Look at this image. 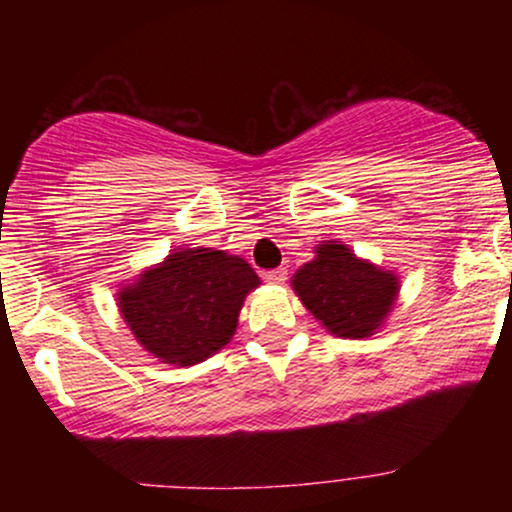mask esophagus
I'll return each instance as SVG.
<instances>
[{
	"label": "esophagus",
	"mask_w": 512,
	"mask_h": 512,
	"mask_svg": "<svg viewBox=\"0 0 512 512\" xmlns=\"http://www.w3.org/2000/svg\"><path fill=\"white\" fill-rule=\"evenodd\" d=\"M286 276H289V269H286V267L269 269V272H264V279H267L269 284H284Z\"/></svg>",
	"instance_id": "esophagus-1"
}]
</instances>
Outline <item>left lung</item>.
<instances>
[{"label":"left lung","instance_id":"left-lung-1","mask_svg":"<svg viewBox=\"0 0 512 512\" xmlns=\"http://www.w3.org/2000/svg\"><path fill=\"white\" fill-rule=\"evenodd\" d=\"M305 308L339 337H368L390 313L397 276L354 257L346 245L327 240L313 262L293 276Z\"/></svg>","mask_w":512,"mask_h":512}]
</instances>
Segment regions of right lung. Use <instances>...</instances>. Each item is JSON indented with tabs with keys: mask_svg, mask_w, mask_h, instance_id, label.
<instances>
[{
	"mask_svg": "<svg viewBox=\"0 0 512 512\" xmlns=\"http://www.w3.org/2000/svg\"><path fill=\"white\" fill-rule=\"evenodd\" d=\"M257 284L240 257L180 248L120 293V310L146 351L175 366H195L228 344L245 293Z\"/></svg>",
	"mask_w": 512,
	"mask_h": 512,
	"instance_id": "obj_1",
	"label": "right lung"
}]
</instances>
